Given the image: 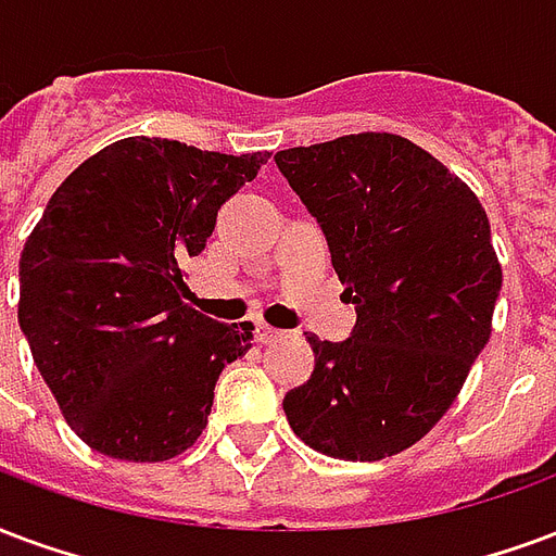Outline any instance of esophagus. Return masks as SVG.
Returning <instances> with one entry per match:
<instances>
[{"instance_id":"34e87169","label":"esophagus","mask_w":556,"mask_h":556,"mask_svg":"<svg viewBox=\"0 0 556 556\" xmlns=\"http://www.w3.org/2000/svg\"><path fill=\"white\" fill-rule=\"evenodd\" d=\"M278 337H281V331H275L269 325H257V328H254V340L261 342V345H273Z\"/></svg>"}]
</instances>
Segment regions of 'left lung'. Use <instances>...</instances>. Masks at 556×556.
Instances as JSON below:
<instances>
[{"instance_id":"obj_1","label":"left lung","mask_w":556,"mask_h":556,"mask_svg":"<svg viewBox=\"0 0 556 556\" xmlns=\"http://www.w3.org/2000/svg\"><path fill=\"white\" fill-rule=\"evenodd\" d=\"M323 228L357 323L307 333L311 378L283 395L304 445L337 460L410 448L452 407L490 340L501 293L486 211L445 166L399 135H349L275 154Z\"/></svg>"}]
</instances>
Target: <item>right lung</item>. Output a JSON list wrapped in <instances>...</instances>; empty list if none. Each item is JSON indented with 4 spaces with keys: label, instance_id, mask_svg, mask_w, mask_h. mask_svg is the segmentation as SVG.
Listing matches in <instances>:
<instances>
[{
    "label": "right lung",
    "instance_id": "obj_1",
    "mask_svg": "<svg viewBox=\"0 0 556 556\" xmlns=\"http://www.w3.org/2000/svg\"><path fill=\"white\" fill-rule=\"evenodd\" d=\"M266 157L125 137L46 204L20 257V328L93 452L157 463L199 440L216 378L252 349L254 328L184 304L178 263L202 252L219 207Z\"/></svg>",
    "mask_w": 556,
    "mask_h": 556
}]
</instances>
